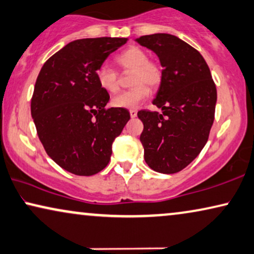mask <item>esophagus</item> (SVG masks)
Returning <instances> with one entry per match:
<instances>
[{"label": "esophagus", "instance_id": "1", "mask_svg": "<svg viewBox=\"0 0 254 254\" xmlns=\"http://www.w3.org/2000/svg\"><path fill=\"white\" fill-rule=\"evenodd\" d=\"M129 114H130V118H135L137 115V111L136 110H130Z\"/></svg>", "mask_w": 254, "mask_h": 254}]
</instances>
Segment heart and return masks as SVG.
Here are the masks:
<instances>
[{
  "mask_svg": "<svg viewBox=\"0 0 254 254\" xmlns=\"http://www.w3.org/2000/svg\"><path fill=\"white\" fill-rule=\"evenodd\" d=\"M115 62L125 71H133L131 84L135 85L130 90L115 95L112 104L120 108H136L143 100L149 97L150 87H157L162 83L163 72L157 63L149 61L148 54L141 48L130 47L120 52L115 57ZM98 84L108 93H115L119 90L118 72L107 65H103L97 71Z\"/></svg>",
  "mask_w": 254,
  "mask_h": 254,
  "instance_id": "obj_1",
  "label": "heart"
}]
</instances>
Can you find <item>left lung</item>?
Segmentation results:
<instances>
[{"instance_id":"left-lung-1","label":"left lung","mask_w":254,"mask_h":254,"mask_svg":"<svg viewBox=\"0 0 254 254\" xmlns=\"http://www.w3.org/2000/svg\"><path fill=\"white\" fill-rule=\"evenodd\" d=\"M140 45L154 51L163 67L153 104L162 113L139 111L144 161L161 174H175L198 156L215 119L217 90L202 55L169 34L141 36Z\"/></svg>"}]
</instances>
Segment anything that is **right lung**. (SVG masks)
I'll use <instances>...</instances> for the list:
<instances>
[{
    "instance_id": "obj_1",
    "label": "right lung",
    "mask_w": 254,
    "mask_h": 254,
    "mask_svg": "<svg viewBox=\"0 0 254 254\" xmlns=\"http://www.w3.org/2000/svg\"><path fill=\"white\" fill-rule=\"evenodd\" d=\"M127 38L77 39L43 65L31 99V117L45 151L59 167L91 176L107 166L112 143L130 119L126 108H106L110 94L97 71Z\"/></svg>"
}]
</instances>
